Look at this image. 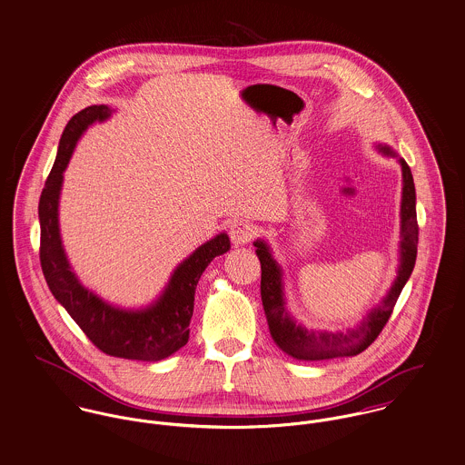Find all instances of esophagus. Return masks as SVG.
Masks as SVG:
<instances>
[{"label": "esophagus", "mask_w": 465, "mask_h": 465, "mask_svg": "<svg viewBox=\"0 0 465 465\" xmlns=\"http://www.w3.org/2000/svg\"><path fill=\"white\" fill-rule=\"evenodd\" d=\"M257 228L246 219H237L230 224V239L233 244H248L255 239Z\"/></svg>", "instance_id": "34e87169"}]
</instances>
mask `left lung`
Masks as SVG:
<instances>
[{"mask_svg":"<svg viewBox=\"0 0 465 465\" xmlns=\"http://www.w3.org/2000/svg\"><path fill=\"white\" fill-rule=\"evenodd\" d=\"M383 153L392 155L389 148H381ZM403 169V202H401V267L398 271V278L383 300V303L367 313L357 330L350 333H315L307 331L289 317L283 292H282V271L271 257L265 242L257 241L258 260L262 269L260 278V296L265 312V319L269 324V331L276 346L287 353L289 357L302 361H331L341 357H355L367 350L376 337L381 333L383 326L389 322V317L394 305L412 274L415 257H417V241H419V224L415 213V185H413L412 171L409 163L400 158Z\"/></svg>","mask_w":465,"mask_h":465,"instance_id":"left-lung-1","label":"left lung"}]
</instances>
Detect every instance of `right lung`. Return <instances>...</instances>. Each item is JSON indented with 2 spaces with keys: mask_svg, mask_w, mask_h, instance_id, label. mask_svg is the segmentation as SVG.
<instances>
[{
  "mask_svg": "<svg viewBox=\"0 0 465 465\" xmlns=\"http://www.w3.org/2000/svg\"><path fill=\"white\" fill-rule=\"evenodd\" d=\"M110 114L112 110L106 104L87 106L71 117L62 134L52 173L39 200L41 267L56 302L67 310L100 351L128 361H162L187 344L198 280L213 258L230 250V239L221 233L198 248L178 265L155 305L141 312L114 309L78 283L64 255L58 233L62 173L84 130L94 121H104Z\"/></svg>",
  "mask_w": 465,
  "mask_h": 465,
  "instance_id": "right-lung-1",
  "label": "right lung"
}]
</instances>
